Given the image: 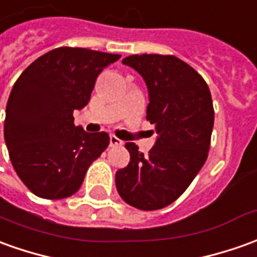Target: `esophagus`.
Returning a JSON list of instances; mask_svg holds the SVG:
<instances>
[{
	"mask_svg": "<svg viewBox=\"0 0 257 257\" xmlns=\"http://www.w3.org/2000/svg\"><path fill=\"white\" fill-rule=\"evenodd\" d=\"M121 144H123V141H121L120 139H117V137H116L114 134H111V136H110V146L116 147V146H121Z\"/></svg>",
	"mask_w": 257,
	"mask_h": 257,
	"instance_id": "34e87169",
	"label": "esophagus"
}]
</instances>
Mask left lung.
Segmentation results:
<instances>
[{
  "label": "left lung",
  "mask_w": 257,
  "mask_h": 257,
  "mask_svg": "<svg viewBox=\"0 0 257 257\" xmlns=\"http://www.w3.org/2000/svg\"><path fill=\"white\" fill-rule=\"evenodd\" d=\"M146 81L147 118L157 140L144 155L127 143L128 165L116 172V187L127 204L144 210L169 206L192 183L210 150L214 109L208 85L175 56L136 54L123 60Z\"/></svg>",
  "instance_id": "8db88e82"
}]
</instances>
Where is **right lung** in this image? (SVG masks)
<instances>
[{
  "label": "right lung",
  "instance_id": "1",
  "mask_svg": "<svg viewBox=\"0 0 257 257\" xmlns=\"http://www.w3.org/2000/svg\"><path fill=\"white\" fill-rule=\"evenodd\" d=\"M118 54L58 47L35 60L11 91L4 137L18 176L42 199L77 192L88 168L109 146L107 133L74 124L88 105L96 78Z\"/></svg>",
  "mask_w": 257,
  "mask_h": 257
}]
</instances>
